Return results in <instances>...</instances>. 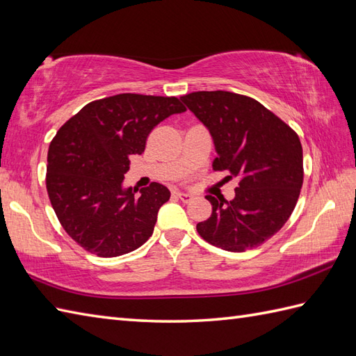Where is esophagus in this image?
I'll return each instance as SVG.
<instances>
[{
	"instance_id": "34e87169",
	"label": "esophagus",
	"mask_w": 356,
	"mask_h": 356,
	"mask_svg": "<svg viewBox=\"0 0 356 356\" xmlns=\"http://www.w3.org/2000/svg\"><path fill=\"white\" fill-rule=\"evenodd\" d=\"M181 201H183L184 204H188V202H192L193 201V195H190V193H184V192H177L175 193Z\"/></svg>"
}]
</instances>
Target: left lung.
Instances as JSON below:
<instances>
[{
	"instance_id": "8db88e82",
	"label": "left lung",
	"mask_w": 356,
	"mask_h": 356,
	"mask_svg": "<svg viewBox=\"0 0 356 356\" xmlns=\"http://www.w3.org/2000/svg\"><path fill=\"white\" fill-rule=\"evenodd\" d=\"M210 131L214 170L240 179L236 197L207 195L211 216L196 225L205 241L229 252L258 248L289 220L303 183L299 136L263 104L225 90L181 97Z\"/></svg>"
}]
</instances>
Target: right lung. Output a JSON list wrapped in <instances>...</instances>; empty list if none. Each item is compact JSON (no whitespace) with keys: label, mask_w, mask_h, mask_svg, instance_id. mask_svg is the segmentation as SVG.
<instances>
[{"label":"right lung","mask_w":356,"mask_h":356,"mask_svg":"<svg viewBox=\"0 0 356 356\" xmlns=\"http://www.w3.org/2000/svg\"><path fill=\"white\" fill-rule=\"evenodd\" d=\"M186 111L177 97L119 93L89 102L49 143L47 190L67 236L98 257L140 248L152 232L168 187L124 188L129 155L145 151L161 120Z\"/></svg>","instance_id":"add662e5"}]
</instances>
